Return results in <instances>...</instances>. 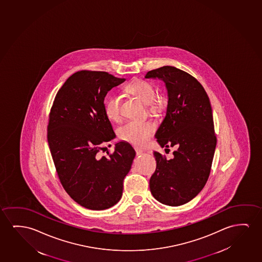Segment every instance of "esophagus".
Instances as JSON below:
<instances>
[{
  "mask_svg": "<svg viewBox=\"0 0 262 262\" xmlns=\"http://www.w3.org/2000/svg\"><path fill=\"white\" fill-rule=\"evenodd\" d=\"M135 150H136V152H137V155H141L144 154V151H143L142 149H139V148H135Z\"/></svg>",
  "mask_w": 262,
  "mask_h": 262,
  "instance_id": "obj_1",
  "label": "esophagus"
}]
</instances>
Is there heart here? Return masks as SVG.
I'll return each instance as SVG.
<instances>
[{"label": "heart", "mask_w": 262, "mask_h": 262, "mask_svg": "<svg viewBox=\"0 0 262 262\" xmlns=\"http://www.w3.org/2000/svg\"><path fill=\"white\" fill-rule=\"evenodd\" d=\"M125 89L144 103L147 104L148 111L151 114H159L165 111L168 104L167 98L164 95H156V88L150 81L136 79L129 82ZM105 112L111 120L119 121L121 119L120 97L117 94L110 97L105 104ZM155 130V125L151 122L131 120L118 129V136L127 143L143 146L147 144Z\"/></svg>", "instance_id": "1"}]
</instances>
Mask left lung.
Wrapping results in <instances>:
<instances>
[{"label":"left lung","instance_id":"left-lung-1","mask_svg":"<svg viewBox=\"0 0 262 262\" xmlns=\"http://www.w3.org/2000/svg\"><path fill=\"white\" fill-rule=\"evenodd\" d=\"M145 78L165 82L168 106L155 134L162 148L176 147L173 158L155 151L150 190L159 202L178 207L194 199L207 183L216 146L210 100L195 77L176 67L149 71Z\"/></svg>","mask_w":262,"mask_h":262}]
</instances>
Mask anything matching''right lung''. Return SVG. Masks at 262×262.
Segmentation results:
<instances>
[{
	"instance_id": "1",
	"label": "right lung",
	"mask_w": 262,
	"mask_h": 262,
	"mask_svg": "<svg viewBox=\"0 0 262 262\" xmlns=\"http://www.w3.org/2000/svg\"><path fill=\"white\" fill-rule=\"evenodd\" d=\"M125 79L106 72L80 71L56 93L49 114L48 145L67 194L81 207L104 210L120 200L123 181L136 156L126 142L100 156L104 143L115 138L104 99Z\"/></svg>"
}]
</instances>
